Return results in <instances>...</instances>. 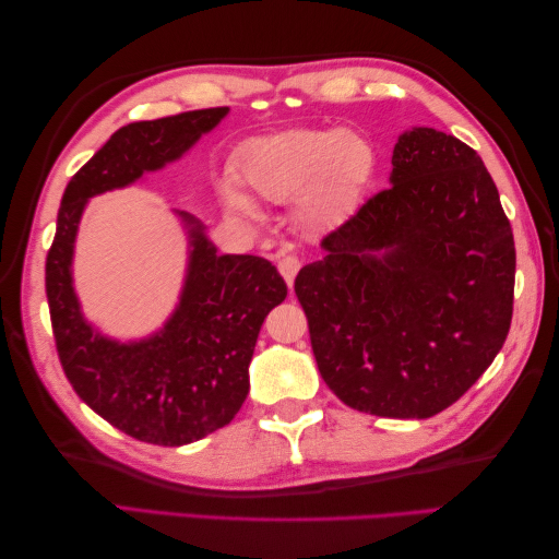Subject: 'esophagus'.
<instances>
[{"label":"esophagus","mask_w":559,"mask_h":559,"mask_svg":"<svg viewBox=\"0 0 559 559\" xmlns=\"http://www.w3.org/2000/svg\"><path fill=\"white\" fill-rule=\"evenodd\" d=\"M278 271H281V276L286 278L288 288H293L295 276H298V271H300V259L293 257V254H286L278 261Z\"/></svg>","instance_id":"obj_1"}]
</instances>
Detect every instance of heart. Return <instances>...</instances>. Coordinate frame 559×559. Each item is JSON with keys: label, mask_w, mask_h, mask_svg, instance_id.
Instances as JSON below:
<instances>
[{"label": "heart", "mask_w": 559, "mask_h": 559, "mask_svg": "<svg viewBox=\"0 0 559 559\" xmlns=\"http://www.w3.org/2000/svg\"><path fill=\"white\" fill-rule=\"evenodd\" d=\"M374 165L372 144L348 129H288L252 141L240 158L245 182L261 199L286 204L300 197L307 223L343 216L360 197ZM230 213L259 223L261 211L245 192L223 189Z\"/></svg>", "instance_id": "1"}]
</instances>
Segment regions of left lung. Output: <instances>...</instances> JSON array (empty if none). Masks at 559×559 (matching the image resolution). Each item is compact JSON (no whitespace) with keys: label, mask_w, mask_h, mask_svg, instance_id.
I'll return each instance as SVG.
<instances>
[{"label":"left lung","mask_w":559,"mask_h":559,"mask_svg":"<svg viewBox=\"0 0 559 559\" xmlns=\"http://www.w3.org/2000/svg\"><path fill=\"white\" fill-rule=\"evenodd\" d=\"M391 187L329 233L295 295L314 360L346 406L432 418L504 346L516 252L480 156L430 127L403 132Z\"/></svg>","instance_id":"obj_1"}]
</instances>
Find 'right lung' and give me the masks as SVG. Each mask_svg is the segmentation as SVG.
Returning a JSON list of instances; mask_svg holds the SVG:
<instances>
[{"mask_svg": "<svg viewBox=\"0 0 559 559\" xmlns=\"http://www.w3.org/2000/svg\"><path fill=\"white\" fill-rule=\"evenodd\" d=\"M228 108H206L132 122L110 136L71 177L45 261V290L62 370L79 399L141 442L182 447L228 425L249 391L259 329L288 286L271 261L218 254L204 225L180 211L189 261L180 302L160 331L115 341L81 312L71 259L88 199L160 170L211 132Z\"/></svg>", "mask_w": 559, "mask_h": 559, "instance_id": "obj_1", "label": "right lung"}]
</instances>
